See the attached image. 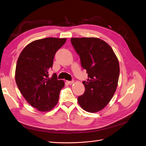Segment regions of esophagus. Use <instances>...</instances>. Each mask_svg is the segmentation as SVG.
I'll return each instance as SVG.
<instances>
[{"mask_svg": "<svg viewBox=\"0 0 146 146\" xmlns=\"http://www.w3.org/2000/svg\"><path fill=\"white\" fill-rule=\"evenodd\" d=\"M74 81L73 80H72V81H67V83H68V84H69V85H72V84H74Z\"/></svg>", "mask_w": 146, "mask_h": 146, "instance_id": "1", "label": "esophagus"}]
</instances>
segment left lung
I'll list each match as a JSON object with an SVG mask.
<instances>
[{
    "mask_svg": "<svg viewBox=\"0 0 146 146\" xmlns=\"http://www.w3.org/2000/svg\"><path fill=\"white\" fill-rule=\"evenodd\" d=\"M70 41L88 77L83 82L85 91L78 97V103L86 112H97L108 104L116 91L119 60L111 46L100 38H71Z\"/></svg>",
    "mask_w": 146,
    "mask_h": 146,
    "instance_id": "left-lung-1",
    "label": "left lung"
}]
</instances>
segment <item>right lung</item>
<instances>
[{
    "label": "right lung",
    "instance_id": "add662e5",
    "mask_svg": "<svg viewBox=\"0 0 146 146\" xmlns=\"http://www.w3.org/2000/svg\"><path fill=\"white\" fill-rule=\"evenodd\" d=\"M66 38L48 37L26 45L18 57L15 70L17 85L28 103L40 112H48L58 102L64 82L54 74L49 77L55 53Z\"/></svg>",
    "mask_w": 146,
    "mask_h": 146
}]
</instances>
